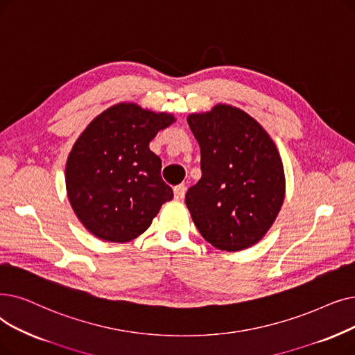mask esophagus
<instances>
[{
  "mask_svg": "<svg viewBox=\"0 0 355 355\" xmlns=\"http://www.w3.org/2000/svg\"><path fill=\"white\" fill-rule=\"evenodd\" d=\"M186 191H187V187L184 186V184H180V186L174 187V197L177 200H182L184 196H186Z\"/></svg>",
  "mask_w": 355,
  "mask_h": 355,
  "instance_id": "esophagus-1",
  "label": "esophagus"
}]
</instances>
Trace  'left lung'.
<instances>
[{
    "label": "left lung",
    "mask_w": 355,
    "mask_h": 355,
    "mask_svg": "<svg viewBox=\"0 0 355 355\" xmlns=\"http://www.w3.org/2000/svg\"><path fill=\"white\" fill-rule=\"evenodd\" d=\"M187 121L203 173L186 194L193 222L216 248H250L267 234L283 205L279 150L259 123L232 105L219 104Z\"/></svg>",
    "instance_id": "left-lung-1"
}]
</instances>
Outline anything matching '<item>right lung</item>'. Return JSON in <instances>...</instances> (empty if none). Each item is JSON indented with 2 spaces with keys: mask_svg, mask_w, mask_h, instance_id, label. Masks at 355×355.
<instances>
[{
  "mask_svg": "<svg viewBox=\"0 0 355 355\" xmlns=\"http://www.w3.org/2000/svg\"><path fill=\"white\" fill-rule=\"evenodd\" d=\"M175 119L117 104L92 120L67 162V191L81 223L103 241L128 242L144 234L174 197L149 149Z\"/></svg>",
  "mask_w": 355,
  "mask_h": 355,
  "instance_id": "1",
  "label": "right lung"
}]
</instances>
